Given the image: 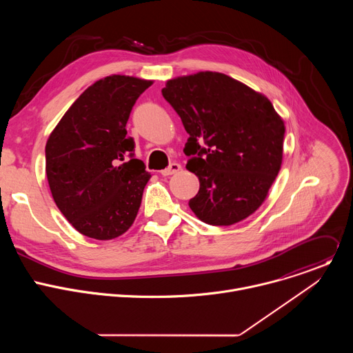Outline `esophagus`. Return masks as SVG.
Wrapping results in <instances>:
<instances>
[{
    "mask_svg": "<svg viewBox=\"0 0 353 353\" xmlns=\"http://www.w3.org/2000/svg\"><path fill=\"white\" fill-rule=\"evenodd\" d=\"M179 170H181V166L179 165V163H176V162H173V163H170L165 170H162L161 173H162V176H170V174H174V173H177Z\"/></svg>",
    "mask_w": 353,
    "mask_h": 353,
    "instance_id": "obj_1",
    "label": "esophagus"
}]
</instances>
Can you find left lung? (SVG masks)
Instances as JSON below:
<instances>
[{"mask_svg": "<svg viewBox=\"0 0 353 353\" xmlns=\"http://www.w3.org/2000/svg\"><path fill=\"white\" fill-rule=\"evenodd\" d=\"M162 94L190 135L185 168L199 180L198 194L188 203L191 211L214 226L256 212L282 165L285 125L272 103L211 71L170 79Z\"/></svg>", "mask_w": 353, "mask_h": 353, "instance_id": "left-lung-1", "label": "left lung"}]
</instances>
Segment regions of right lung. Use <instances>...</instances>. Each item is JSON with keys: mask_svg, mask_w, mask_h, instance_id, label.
<instances>
[{"mask_svg": "<svg viewBox=\"0 0 353 353\" xmlns=\"http://www.w3.org/2000/svg\"><path fill=\"white\" fill-rule=\"evenodd\" d=\"M150 85L125 75L94 82L47 139L46 174L54 203L88 237L116 239L135 221L150 174L134 158L135 142L125 124Z\"/></svg>", "mask_w": 353, "mask_h": 353, "instance_id": "right-lung-1", "label": "right lung"}]
</instances>
